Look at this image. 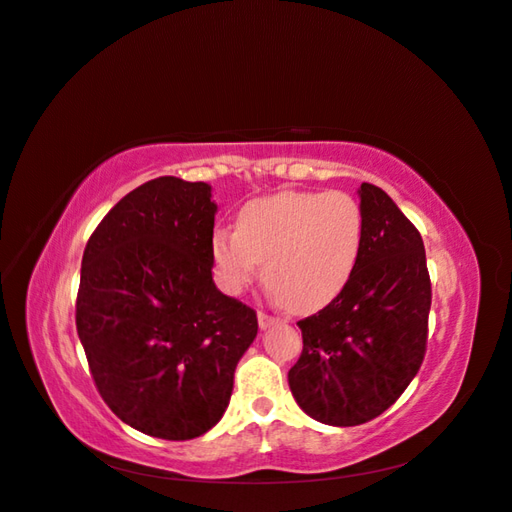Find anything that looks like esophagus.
<instances>
[{
  "mask_svg": "<svg viewBox=\"0 0 512 512\" xmlns=\"http://www.w3.org/2000/svg\"><path fill=\"white\" fill-rule=\"evenodd\" d=\"M278 318H274V316H267L265 311H258V327L260 329H269V327H274V325H278Z\"/></svg>",
  "mask_w": 512,
  "mask_h": 512,
  "instance_id": "esophagus-1",
  "label": "esophagus"
}]
</instances>
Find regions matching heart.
<instances>
[{
    "instance_id": "heart-1",
    "label": "heart",
    "mask_w": 512,
    "mask_h": 512,
    "mask_svg": "<svg viewBox=\"0 0 512 512\" xmlns=\"http://www.w3.org/2000/svg\"><path fill=\"white\" fill-rule=\"evenodd\" d=\"M364 214L347 192H278L238 212L236 232L216 229L212 260L218 283L238 294L263 263L265 285L285 307L314 311L336 298L356 271Z\"/></svg>"
}]
</instances>
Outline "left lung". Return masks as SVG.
Masks as SVG:
<instances>
[{
  "label": "left lung",
  "instance_id": "obj_1",
  "mask_svg": "<svg viewBox=\"0 0 512 512\" xmlns=\"http://www.w3.org/2000/svg\"><path fill=\"white\" fill-rule=\"evenodd\" d=\"M364 243L356 271L325 309L298 322L302 353L289 369L298 406L329 426L384 413L420 371L431 311L422 236L391 196L360 185Z\"/></svg>",
  "mask_w": 512,
  "mask_h": 512
}]
</instances>
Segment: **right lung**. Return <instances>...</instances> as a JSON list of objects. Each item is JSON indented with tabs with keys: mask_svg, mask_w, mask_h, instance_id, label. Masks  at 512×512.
<instances>
[{
	"mask_svg": "<svg viewBox=\"0 0 512 512\" xmlns=\"http://www.w3.org/2000/svg\"><path fill=\"white\" fill-rule=\"evenodd\" d=\"M216 203L176 176L125 194L81 260L77 333L112 413L145 435L192 440L221 420L256 311L216 289Z\"/></svg>",
	"mask_w": 512,
	"mask_h": 512,
	"instance_id": "1",
	"label": "right lung"
}]
</instances>
